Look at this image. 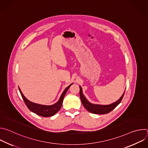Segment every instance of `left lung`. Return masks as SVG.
Masks as SVG:
<instances>
[{"label":"left lung","mask_w":148,"mask_h":148,"mask_svg":"<svg viewBox=\"0 0 148 148\" xmlns=\"http://www.w3.org/2000/svg\"><path fill=\"white\" fill-rule=\"evenodd\" d=\"M125 91L123 95L121 96V97L117 101H116L115 102H114L113 103H111L110 105L93 104L90 103L86 99L85 96H84V94H82L81 87L79 86V96L84 107H85V108L90 112H91L92 114H108L111 111H112L121 102L123 97Z\"/></svg>","instance_id":"8db88e82"}]
</instances>
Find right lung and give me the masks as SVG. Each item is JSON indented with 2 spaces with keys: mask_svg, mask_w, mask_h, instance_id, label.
<instances>
[{
  "mask_svg": "<svg viewBox=\"0 0 148 148\" xmlns=\"http://www.w3.org/2000/svg\"><path fill=\"white\" fill-rule=\"evenodd\" d=\"M73 84H71L69 86H68L64 91L62 93L59 100L54 104L51 105H40L36 103L32 102L28 100L22 94V91H21L20 88L18 87L19 91L20 92L21 95L22 97V98L26 103V106L29 108V110H30L32 112H34V114L43 116V117H49L54 115L61 108V105L62 103L63 99L69 90V88L70 87V86Z\"/></svg>",
  "mask_w": 148,
  "mask_h": 148,
  "instance_id": "obj_1",
  "label": "right lung"
}]
</instances>
